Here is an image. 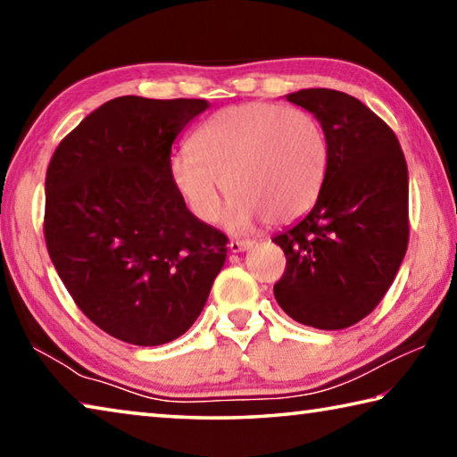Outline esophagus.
Wrapping results in <instances>:
<instances>
[{
  "mask_svg": "<svg viewBox=\"0 0 457 457\" xmlns=\"http://www.w3.org/2000/svg\"><path fill=\"white\" fill-rule=\"evenodd\" d=\"M252 245H253V242H250V239H231V242L228 244V247H229V252H231V253L245 252V250H250Z\"/></svg>",
  "mask_w": 457,
  "mask_h": 457,
  "instance_id": "1",
  "label": "esophagus"
}]
</instances>
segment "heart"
<instances>
[{
    "instance_id": "obj_1",
    "label": "heart",
    "mask_w": 457,
    "mask_h": 457,
    "mask_svg": "<svg viewBox=\"0 0 457 457\" xmlns=\"http://www.w3.org/2000/svg\"><path fill=\"white\" fill-rule=\"evenodd\" d=\"M328 167V141L314 114L274 103L223 108L199 125L191 151L169 159V177L201 221H215L226 185L234 229L288 223L314 205Z\"/></svg>"
}]
</instances>
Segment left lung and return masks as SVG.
<instances>
[{
	"label": "left lung",
	"instance_id": "left-lung-1",
	"mask_svg": "<svg viewBox=\"0 0 457 457\" xmlns=\"http://www.w3.org/2000/svg\"><path fill=\"white\" fill-rule=\"evenodd\" d=\"M320 122L328 167L312 210L272 237L286 253L276 303L300 324L353 327L381 303L409 239V175L393 130L359 98L330 88L286 96Z\"/></svg>",
	"mask_w": 457,
	"mask_h": 457
}]
</instances>
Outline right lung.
Returning a JSON list of instances; mask_svg holds the SVG:
<instances>
[{
	"label": "right lung",
	"mask_w": 457,
	"mask_h": 457,
	"mask_svg": "<svg viewBox=\"0 0 457 457\" xmlns=\"http://www.w3.org/2000/svg\"><path fill=\"white\" fill-rule=\"evenodd\" d=\"M207 100L119 96L54 151L44 236L74 303L138 346L181 337L226 264L228 237L193 215L169 177L171 146Z\"/></svg>",
	"instance_id": "1"
}]
</instances>
